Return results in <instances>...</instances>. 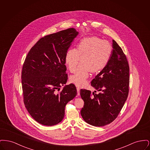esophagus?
I'll use <instances>...</instances> for the list:
<instances>
[{
	"label": "esophagus",
	"mask_w": 150,
	"mask_h": 150,
	"mask_svg": "<svg viewBox=\"0 0 150 150\" xmlns=\"http://www.w3.org/2000/svg\"><path fill=\"white\" fill-rule=\"evenodd\" d=\"M76 89H77V94H78V96H79L80 95V88H78V87H77L76 88Z\"/></svg>",
	"instance_id": "1"
}]
</instances>
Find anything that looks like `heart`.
I'll use <instances>...</instances> for the list:
<instances>
[{
	"instance_id": "1",
	"label": "heart",
	"mask_w": 150,
	"mask_h": 150,
	"mask_svg": "<svg viewBox=\"0 0 150 150\" xmlns=\"http://www.w3.org/2000/svg\"><path fill=\"white\" fill-rule=\"evenodd\" d=\"M112 52L111 44L98 36H89L81 39L77 49L69 50L64 57L65 64L71 72L75 71L80 58L81 64L75 74L70 76V81L78 86H84L89 72L98 73L105 69Z\"/></svg>"
}]
</instances>
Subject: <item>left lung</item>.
I'll list each match as a JSON object with an SVG mask.
<instances>
[{
    "label": "left lung",
    "instance_id": "1",
    "mask_svg": "<svg viewBox=\"0 0 150 150\" xmlns=\"http://www.w3.org/2000/svg\"><path fill=\"white\" fill-rule=\"evenodd\" d=\"M112 45L113 50L107 66L91 81V86L100 92L80 90L84 102L81 115L86 122L95 127L105 126L114 121L128 96V62L114 40Z\"/></svg>",
    "mask_w": 150,
    "mask_h": 150
}]
</instances>
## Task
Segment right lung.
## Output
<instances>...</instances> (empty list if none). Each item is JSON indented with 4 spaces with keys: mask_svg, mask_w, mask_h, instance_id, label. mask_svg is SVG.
<instances>
[{
    "mask_svg": "<svg viewBox=\"0 0 150 150\" xmlns=\"http://www.w3.org/2000/svg\"><path fill=\"white\" fill-rule=\"evenodd\" d=\"M79 32L70 28L41 38L29 51L22 67L23 102L30 115L46 126L56 125L64 117L66 104L77 94L67 81L64 57Z\"/></svg>",
    "mask_w": 150,
    "mask_h": 150,
    "instance_id": "right-lung-1",
    "label": "right lung"
}]
</instances>
